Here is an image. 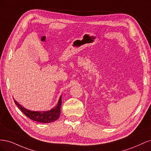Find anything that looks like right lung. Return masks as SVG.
<instances>
[{"label":"right lung","instance_id":"right-lung-1","mask_svg":"<svg viewBox=\"0 0 151 151\" xmlns=\"http://www.w3.org/2000/svg\"><path fill=\"white\" fill-rule=\"evenodd\" d=\"M15 104L21 111L29 119L40 123H51L57 120L60 115V108L62 105V95L59 98L57 105L48 111H31L22 106L14 99Z\"/></svg>","mask_w":151,"mask_h":151}]
</instances>
